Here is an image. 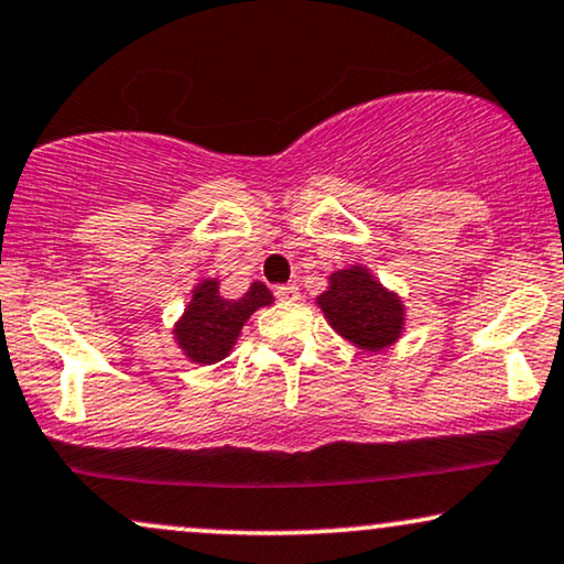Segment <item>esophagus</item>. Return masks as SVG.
<instances>
[{
    "mask_svg": "<svg viewBox=\"0 0 564 564\" xmlns=\"http://www.w3.org/2000/svg\"><path fill=\"white\" fill-rule=\"evenodd\" d=\"M273 294L281 302H296V300H300V289H296L294 283H286V286H275Z\"/></svg>",
    "mask_w": 564,
    "mask_h": 564,
    "instance_id": "esophagus-1",
    "label": "esophagus"
}]
</instances>
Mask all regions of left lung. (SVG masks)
Instances as JSON below:
<instances>
[{"mask_svg": "<svg viewBox=\"0 0 564 564\" xmlns=\"http://www.w3.org/2000/svg\"><path fill=\"white\" fill-rule=\"evenodd\" d=\"M317 307L338 336L365 351L391 347L404 328V304L362 264L336 270Z\"/></svg>", "mask_w": 564, "mask_h": 564, "instance_id": "1", "label": "left lung"}]
</instances>
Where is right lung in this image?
<instances>
[{"mask_svg":"<svg viewBox=\"0 0 564 564\" xmlns=\"http://www.w3.org/2000/svg\"><path fill=\"white\" fill-rule=\"evenodd\" d=\"M268 304H273V294L260 281H254L239 300H226L220 296L217 278H205L194 289L181 321L175 323V341L196 365L220 362L230 355L249 315Z\"/></svg>","mask_w":564,"mask_h":564,"instance_id":"1","label":"right lung"}]
</instances>
